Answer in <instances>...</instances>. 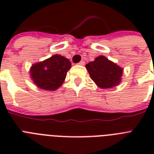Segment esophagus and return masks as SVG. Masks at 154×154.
Returning <instances> with one entry per match:
<instances>
[{
  "instance_id": "34e87169",
  "label": "esophagus",
  "mask_w": 154,
  "mask_h": 154,
  "mask_svg": "<svg viewBox=\"0 0 154 154\" xmlns=\"http://www.w3.org/2000/svg\"><path fill=\"white\" fill-rule=\"evenodd\" d=\"M78 64H79L80 65H85V61H84V60H81V61H80Z\"/></svg>"
}]
</instances>
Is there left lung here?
<instances>
[{
    "mask_svg": "<svg viewBox=\"0 0 154 154\" xmlns=\"http://www.w3.org/2000/svg\"><path fill=\"white\" fill-rule=\"evenodd\" d=\"M91 79L102 89H110L121 82L123 69L104 56L85 65Z\"/></svg>",
    "mask_w": 154,
    "mask_h": 154,
    "instance_id": "1",
    "label": "left lung"
}]
</instances>
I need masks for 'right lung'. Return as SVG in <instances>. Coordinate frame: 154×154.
Masks as SVG:
<instances>
[{"label":"right lung","instance_id":"obj_1","mask_svg":"<svg viewBox=\"0 0 154 154\" xmlns=\"http://www.w3.org/2000/svg\"><path fill=\"white\" fill-rule=\"evenodd\" d=\"M70 68L71 63L69 59L56 54L42 62L32 65L30 73L37 87L53 91L62 85Z\"/></svg>","mask_w":154,"mask_h":154}]
</instances>
